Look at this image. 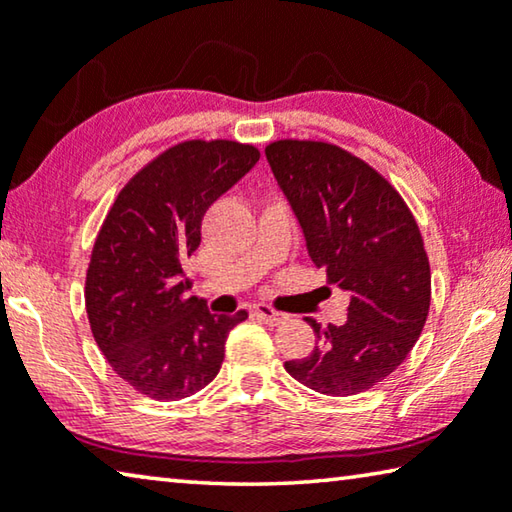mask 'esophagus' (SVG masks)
<instances>
[{
	"label": "esophagus",
	"mask_w": 512,
	"mask_h": 512,
	"mask_svg": "<svg viewBox=\"0 0 512 512\" xmlns=\"http://www.w3.org/2000/svg\"><path fill=\"white\" fill-rule=\"evenodd\" d=\"M255 314H257L262 321L271 323V326H280V323L287 321V314L273 310V307H269V305H255Z\"/></svg>",
	"instance_id": "34e87169"
}]
</instances>
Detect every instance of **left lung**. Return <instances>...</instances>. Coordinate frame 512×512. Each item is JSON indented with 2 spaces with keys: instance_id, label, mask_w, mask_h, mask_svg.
<instances>
[{
  "instance_id": "left-lung-1",
  "label": "left lung",
  "mask_w": 512,
  "mask_h": 512,
  "mask_svg": "<svg viewBox=\"0 0 512 512\" xmlns=\"http://www.w3.org/2000/svg\"><path fill=\"white\" fill-rule=\"evenodd\" d=\"M264 152L316 269L348 294L342 326L305 316L316 346L285 369L319 394L367 392L408 358L428 316L431 266L415 216L383 175L337 145L289 139Z\"/></svg>"
}]
</instances>
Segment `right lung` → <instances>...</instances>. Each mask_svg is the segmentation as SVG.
Instances as JSON below:
<instances>
[{
  "mask_svg": "<svg viewBox=\"0 0 512 512\" xmlns=\"http://www.w3.org/2000/svg\"><path fill=\"white\" fill-rule=\"evenodd\" d=\"M259 161L237 141H184L118 193L86 273V314L111 369L154 401H180L212 383L230 330L248 319L212 314L186 296L184 262L202 216Z\"/></svg>",
  "mask_w": 512,
  "mask_h": 512,
  "instance_id": "right-lung-1",
  "label": "right lung"
}]
</instances>
